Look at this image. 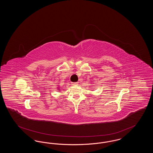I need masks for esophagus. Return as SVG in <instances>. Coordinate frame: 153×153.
Returning a JSON list of instances; mask_svg holds the SVG:
<instances>
[{
    "label": "esophagus",
    "instance_id": "1",
    "mask_svg": "<svg viewBox=\"0 0 153 153\" xmlns=\"http://www.w3.org/2000/svg\"><path fill=\"white\" fill-rule=\"evenodd\" d=\"M78 84V82H72V85H77Z\"/></svg>",
    "mask_w": 153,
    "mask_h": 153
}]
</instances>
